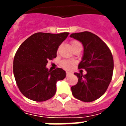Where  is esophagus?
I'll return each instance as SVG.
<instances>
[{
  "mask_svg": "<svg viewBox=\"0 0 126 126\" xmlns=\"http://www.w3.org/2000/svg\"><path fill=\"white\" fill-rule=\"evenodd\" d=\"M71 73L70 72H69V71H66V76H71Z\"/></svg>",
  "mask_w": 126,
  "mask_h": 126,
  "instance_id": "1",
  "label": "esophagus"
}]
</instances>
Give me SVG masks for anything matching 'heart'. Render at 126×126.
Wrapping results in <instances>:
<instances>
[{"label": "heart", "mask_w": 126, "mask_h": 126, "mask_svg": "<svg viewBox=\"0 0 126 126\" xmlns=\"http://www.w3.org/2000/svg\"><path fill=\"white\" fill-rule=\"evenodd\" d=\"M71 44L72 47L81 44L79 42L77 41V40H73V41H71ZM74 63H75V62H74V61L63 60L61 62V67H63V68L66 69H71L74 67Z\"/></svg>", "instance_id": "heart-1"}]
</instances>
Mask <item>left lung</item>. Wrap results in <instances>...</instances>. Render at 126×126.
Segmentation results:
<instances>
[{"label": "left lung", "instance_id": "left-lung-1", "mask_svg": "<svg viewBox=\"0 0 126 126\" xmlns=\"http://www.w3.org/2000/svg\"><path fill=\"white\" fill-rule=\"evenodd\" d=\"M84 47L79 69H84L87 74L75 73L78 78L77 84L71 87L72 94L78 100L92 102L104 94L112 79L113 58L107 45L90 32L74 33L70 35Z\"/></svg>", "mask_w": 126, "mask_h": 126}]
</instances>
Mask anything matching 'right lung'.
<instances>
[{
    "label": "right lung",
    "mask_w": 126,
    "mask_h": 126,
    "mask_svg": "<svg viewBox=\"0 0 126 126\" xmlns=\"http://www.w3.org/2000/svg\"><path fill=\"white\" fill-rule=\"evenodd\" d=\"M68 32H38L21 44L13 60V74L23 95L34 101H45L55 94L56 84L66 76L61 68H47L48 60L56 58L58 48L68 36Z\"/></svg>",
    "instance_id": "add662e5"
}]
</instances>
